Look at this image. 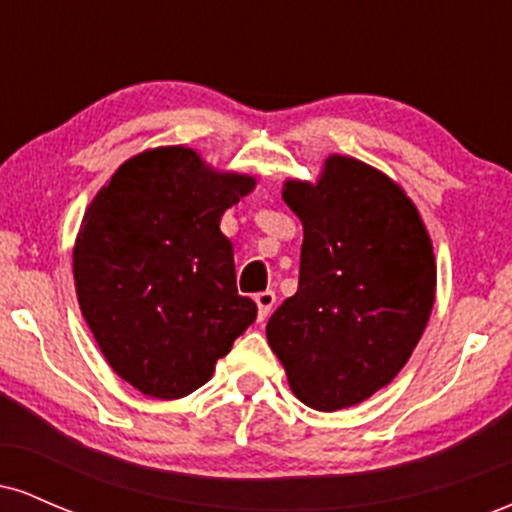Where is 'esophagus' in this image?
<instances>
[{
    "mask_svg": "<svg viewBox=\"0 0 512 512\" xmlns=\"http://www.w3.org/2000/svg\"><path fill=\"white\" fill-rule=\"evenodd\" d=\"M255 303H257V315H260V322H264L269 315H272L274 303H276V293H274V291H262V293H257Z\"/></svg>",
    "mask_w": 512,
    "mask_h": 512,
    "instance_id": "1",
    "label": "esophagus"
}]
</instances>
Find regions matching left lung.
I'll return each instance as SVG.
<instances>
[{
	"mask_svg": "<svg viewBox=\"0 0 512 512\" xmlns=\"http://www.w3.org/2000/svg\"><path fill=\"white\" fill-rule=\"evenodd\" d=\"M303 223L298 291L267 322L293 395L354 407L409 361L436 301V257L414 202L385 173L330 156L320 180H286Z\"/></svg>",
	"mask_w": 512,
	"mask_h": 512,
	"instance_id": "8db88e82",
	"label": "left lung"
}]
</instances>
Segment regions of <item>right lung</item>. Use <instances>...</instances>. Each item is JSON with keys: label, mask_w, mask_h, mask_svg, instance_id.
<instances>
[{"label": "right lung", "mask_w": 512, "mask_h": 512, "mask_svg": "<svg viewBox=\"0 0 512 512\" xmlns=\"http://www.w3.org/2000/svg\"><path fill=\"white\" fill-rule=\"evenodd\" d=\"M252 187L187 146H161L122 163L86 209L74 245L81 313L110 368L144 395L195 392L255 322L219 228Z\"/></svg>", "instance_id": "obj_1"}]
</instances>
